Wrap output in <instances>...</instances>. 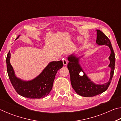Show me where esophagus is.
Instances as JSON below:
<instances>
[{
  "label": "esophagus",
  "mask_w": 121,
  "mask_h": 121,
  "mask_svg": "<svg viewBox=\"0 0 121 121\" xmlns=\"http://www.w3.org/2000/svg\"><path fill=\"white\" fill-rule=\"evenodd\" d=\"M62 62H63V64L64 65H67V63H68L66 59H63V60H62Z\"/></svg>",
  "instance_id": "34e87169"
}]
</instances>
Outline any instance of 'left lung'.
Wrapping results in <instances>:
<instances>
[{
  "mask_svg": "<svg viewBox=\"0 0 121 121\" xmlns=\"http://www.w3.org/2000/svg\"><path fill=\"white\" fill-rule=\"evenodd\" d=\"M97 44L99 45H106L109 47L111 51L109 57L110 64L108 65L111 69V71L109 80L108 82L101 85L96 84L90 80L82 69L79 64V58H77L73 54L68 58L69 62L67 67L70 73L71 86L78 95L83 97H93L106 91L109 87L114 75L115 57L111 43L109 38L100 30H97ZM82 71L83 72V74L81 73Z\"/></svg>",
  "mask_w": 121,
  "mask_h": 121,
  "instance_id": "obj_1",
  "label": "left lung"
}]
</instances>
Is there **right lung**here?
Masks as SVG:
<instances>
[{"mask_svg":"<svg viewBox=\"0 0 121 121\" xmlns=\"http://www.w3.org/2000/svg\"><path fill=\"white\" fill-rule=\"evenodd\" d=\"M10 58L11 53L9 52L6 58V64L10 81L19 95L30 99H40L48 95L52 89L57 71L63 66L61 60L53 61L49 63L35 78L29 81H24L16 77L13 67L10 63Z\"/></svg>","mask_w":121,"mask_h":121,"instance_id":"right-lung-1","label":"right lung"}]
</instances>
